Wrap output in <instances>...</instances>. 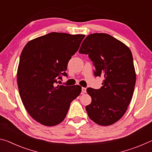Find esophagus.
I'll list each match as a JSON object with an SVG mask.
<instances>
[{
    "instance_id": "obj_1",
    "label": "esophagus",
    "mask_w": 152,
    "mask_h": 152,
    "mask_svg": "<svg viewBox=\"0 0 152 152\" xmlns=\"http://www.w3.org/2000/svg\"><path fill=\"white\" fill-rule=\"evenodd\" d=\"M82 93H85V92H86V88H84V87H82Z\"/></svg>"
}]
</instances>
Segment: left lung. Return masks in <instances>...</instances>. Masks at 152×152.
I'll use <instances>...</instances> for the list:
<instances>
[{"label": "left lung", "instance_id": "left-lung-1", "mask_svg": "<svg viewBox=\"0 0 152 152\" xmlns=\"http://www.w3.org/2000/svg\"><path fill=\"white\" fill-rule=\"evenodd\" d=\"M79 53L88 55L94 76L104 78L101 88L86 90L92 98L86 107L88 117L98 125H112L125 113L134 91L136 75L132 51L111 35L94 33L83 41Z\"/></svg>", "mask_w": 152, "mask_h": 152}]
</instances>
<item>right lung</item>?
Returning a JSON list of instances; mask_svg holds the SVG:
<instances>
[{
    "instance_id": "obj_1",
    "label": "right lung",
    "mask_w": 152,
    "mask_h": 152,
    "mask_svg": "<svg viewBox=\"0 0 152 152\" xmlns=\"http://www.w3.org/2000/svg\"><path fill=\"white\" fill-rule=\"evenodd\" d=\"M84 35L51 32L30 41L20 56L17 70L19 94L33 119L54 126L65 119L81 86L57 85L67 76V65L78 50Z\"/></svg>"
}]
</instances>
